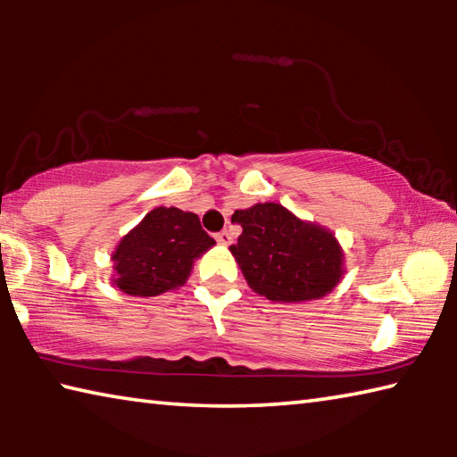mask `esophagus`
<instances>
[{"label":"esophagus","instance_id":"obj_1","mask_svg":"<svg viewBox=\"0 0 457 457\" xmlns=\"http://www.w3.org/2000/svg\"><path fill=\"white\" fill-rule=\"evenodd\" d=\"M215 239H218V244H221V245H229L231 244V234L228 229H223V231H220V234H215Z\"/></svg>","mask_w":457,"mask_h":457}]
</instances>
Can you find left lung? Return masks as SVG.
<instances>
[{"instance_id": "left-lung-1", "label": "left lung", "mask_w": 457, "mask_h": 457, "mask_svg": "<svg viewBox=\"0 0 457 457\" xmlns=\"http://www.w3.org/2000/svg\"><path fill=\"white\" fill-rule=\"evenodd\" d=\"M242 226L229 245L250 288L272 303H304L327 296L345 276V252L320 223L300 220L284 205L266 201L236 210Z\"/></svg>"}]
</instances>
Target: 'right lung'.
<instances>
[{
    "instance_id": "1",
    "label": "right lung",
    "mask_w": 457,
    "mask_h": 457,
    "mask_svg": "<svg viewBox=\"0 0 457 457\" xmlns=\"http://www.w3.org/2000/svg\"><path fill=\"white\" fill-rule=\"evenodd\" d=\"M215 245L195 213L154 207L112 252V284L129 296H159L187 282L195 260Z\"/></svg>"
}]
</instances>
